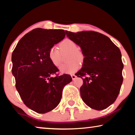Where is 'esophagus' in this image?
Here are the masks:
<instances>
[{"mask_svg": "<svg viewBox=\"0 0 135 135\" xmlns=\"http://www.w3.org/2000/svg\"><path fill=\"white\" fill-rule=\"evenodd\" d=\"M76 75H74V74H72L71 75V77H72V79H73V80H75V79H76Z\"/></svg>", "mask_w": 135, "mask_h": 135, "instance_id": "34e87169", "label": "esophagus"}]
</instances>
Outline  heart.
<instances>
[{
    "instance_id": "heart-1",
    "label": "heart",
    "mask_w": 135,
    "mask_h": 135,
    "mask_svg": "<svg viewBox=\"0 0 135 135\" xmlns=\"http://www.w3.org/2000/svg\"><path fill=\"white\" fill-rule=\"evenodd\" d=\"M61 51L62 53L69 52L68 61H71L69 63L62 65L60 67V71L63 73L72 74L76 72L80 67L79 61L84 59L82 53L78 50L77 45L73 40L66 38L60 44ZM49 57L51 62L55 66H60L61 63V52L57 47H51L49 51Z\"/></svg>"
}]
</instances>
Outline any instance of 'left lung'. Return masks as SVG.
<instances>
[{
    "instance_id": "8db88e82",
    "label": "left lung",
    "mask_w": 135,
    "mask_h": 135,
    "mask_svg": "<svg viewBox=\"0 0 135 135\" xmlns=\"http://www.w3.org/2000/svg\"><path fill=\"white\" fill-rule=\"evenodd\" d=\"M66 36L82 50V68L76 73L83 79L80 88L84 102L93 109H104L114 103L123 82V64L120 49L108 37L94 31L68 32Z\"/></svg>"
}]
</instances>
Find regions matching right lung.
<instances>
[{
	"label": "right lung",
	"instance_id": "right-lung-1",
	"mask_svg": "<svg viewBox=\"0 0 135 135\" xmlns=\"http://www.w3.org/2000/svg\"><path fill=\"white\" fill-rule=\"evenodd\" d=\"M62 29H33L23 37L13 51L12 74L23 103L31 110L47 113L56 108L63 88L72 81L71 75L53 77L58 71L49 57L51 47L61 41Z\"/></svg>",
	"mask_w": 135,
	"mask_h": 135
}]
</instances>
